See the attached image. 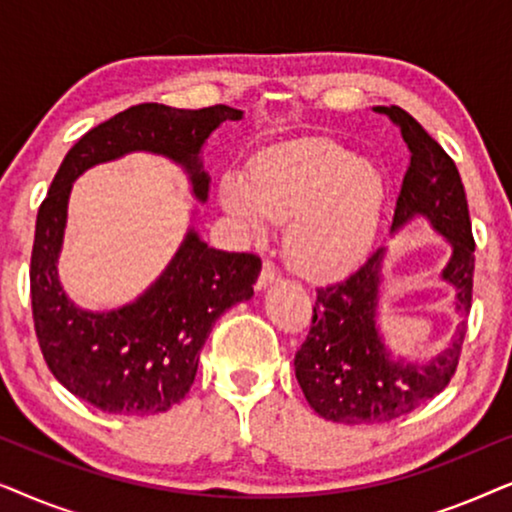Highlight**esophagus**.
I'll list each match as a JSON object with an SVG mask.
<instances>
[{
	"mask_svg": "<svg viewBox=\"0 0 512 512\" xmlns=\"http://www.w3.org/2000/svg\"><path fill=\"white\" fill-rule=\"evenodd\" d=\"M275 282H279V275H277L275 265L265 263L263 270H261V277H258V282H256V289L263 291V289H268V286L275 284Z\"/></svg>",
	"mask_w": 512,
	"mask_h": 512,
	"instance_id": "1",
	"label": "esophagus"
}]
</instances>
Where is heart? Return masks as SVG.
I'll use <instances>...</instances> for the list:
<instances>
[{
  "label": "heart",
  "instance_id": "heart-1",
  "mask_svg": "<svg viewBox=\"0 0 512 512\" xmlns=\"http://www.w3.org/2000/svg\"><path fill=\"white\" fill-rule=\"evenodd\" d=\"M384 200L382 172L328 139L272 146L249 174L228 172L219 184L221 209L251 235L286 223V263L314 282L345 277L366 258Z\"/></svg>",
  "mask_w": 512,
  "mask_h": 512
}]
</instances>
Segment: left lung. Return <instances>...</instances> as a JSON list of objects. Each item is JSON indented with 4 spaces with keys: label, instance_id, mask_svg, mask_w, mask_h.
<instances>
[{
    "label": "left lung",
    "instance_id": "1",
    "mask_svg": "<svg viewBox=\"0 0 512 512\" xmlns=\"http://www.w3.org/2000/svg\"><path fill=\"white\" fill-rule=\"evenodd\" d=\"M410 151L391 235L426 221L450 247L440 279L452 286L461 321L426 361L394 354L380 328L387 247L354 275L317 291L312 328L293 359L296 380L319 417L338 424H384L408 415L447 387L457 368L471 312L475 244L466 191L457 165L436 139L401 107H384Z\"/></svg>",
    "mask_w": 512,
    "mask_h": 512
}]
</instances>
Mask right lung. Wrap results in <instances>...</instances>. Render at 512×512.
<instances>
[{
  "instance_id": "right-lung-1",
  "label": "right lung",
  "mask_w": 512,
  "mask_h": 512,
  "mask_svg": "<svg viewBox=\"0 0 512 512\" xmlns=\"http://www.w3.org/2000/svg\"><path fill=\"white\" fill-rule=\"evenodd\" d=\"M244 111L216 104L174 109L137 104L86 132L62 160L37 214L32 249V314L39 347L62 387L109 415H156L188 394L214 321L254 296L261 258L209 247L193 221L172 261L144 293L114 310L76 305L60 282L67 207L74 181L90 167L151 153L181 167L200 205L209 198L202 149Z\"/></svg>"
}]
</instances>
